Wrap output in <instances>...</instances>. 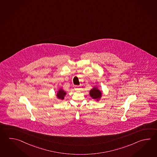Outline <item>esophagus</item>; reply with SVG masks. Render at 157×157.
Instances as JSON below:
<instances>
[{"label": "esophagus", "instance_id": "34e87169", "mask_svg": "<svg viewBox=\"0 0 157 157\" xmlns=\"http://www.w3.org/2000/svg\"><path fill=\"white\" fill-rule=\"evenodd\" d=\"M74 90H80V86H74Z\"/></svg>", "mask_w": 157, "mask_h": 157}]
</instances>
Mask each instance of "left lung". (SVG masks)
Segmentation results:
<instances>
[{"label": "left lung", "mask_w": 157, "mask_h": 157, "mask_svg": "<svg viewBox=\"0 0 157 157\" xmlns=\"http://www.w3.org/2000/svg\"><path fill=\"white\" fill-rule=\"evenodd\" d=\"M102 93L101 92V91L97 89L96 88H94L93 90H91L90 91V96H91L93 99H98L101 96Z\"/></svg>", "instance_id": "left-lung-1"}]
</instances>
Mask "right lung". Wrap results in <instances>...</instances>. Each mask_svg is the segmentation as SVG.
<instances>
[{
	"label": "right lung",
	"instance_id": "1",
	"mask_svg": "<svg viewBox=\"0 0 157 157\" xmlns=\"http://www.w3.org/2000/svg\"><path fill=\"white\" fill-rule=\"evenodd\" d=\"M65 94H66V93L64 92V90H62V89H60V90H59V92H58V94H57V96H58V97L59 98L63 99H64V96L65 95Z\"/></svg>",
	"mask_w": 157,
	"mask_h": 157
}]
</instances>
